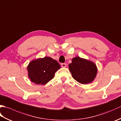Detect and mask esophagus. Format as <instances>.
<instances>
[{
    "mask_svg": "<svg viewBox=\"0 0 121 121\" xmlns=\"http://www.w3.org/2000/svg\"><path fill=\"white\" fill-rule=\"evenodd\" d=\"M61 66H62V67L63 68H65L66 66V65L65 63H61Z\"/></svg>",
    "mask_w": 121,
    "mask_h": 121,
    "instance_id": "34e87169",
    "label": "esophagus"
}]
</instances>
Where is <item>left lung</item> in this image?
<instances>
[{
  "mask_svg": "<svg viewBox=\"0 0 121 121\" xmlns=\"http://www.w3.org/2000/svg\"><path fill=\"white\" fill-rule=\"evenodd\" d=\"M69 66L74 79L83 84L91 83L97 73V66L94 62L79 56L74 58Z\"/></svg>",
  "mask_w": 121,
  "mask_h": 121,
  "instance_id": "1",
  "label": "left lung"
}]
</instances>
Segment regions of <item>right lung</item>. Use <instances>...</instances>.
<instances>
[{
    "label": "right lung",
    "instance_id": "obj_1",
    "mask_svg": "<svg viewBox=\"0 0 121 121\" xmlns=\"http://www.w3.org/2000/svg\"><path fill=\"white\" fill-rule=\"evenodd\" d=\"M60 68L56 60L48 56L32 61L27 66L28 75L33 83L45 85L51 80Z\"/></svg>",
    "mask_w": 121,
    "mask_h": 121
}]
</instances>
